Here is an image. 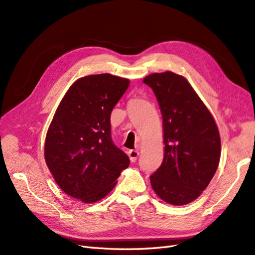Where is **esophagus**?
Returning <instances> with one entry per match:
<instances>
[{"label":"esophagus","instance_id":"obj_1","mask_svg":"<svg viewBox=\"0 0 255 255\" xmlns=\"http://www.w3.org/2000/svg\"><path fill=\"white\" fill-rule=\"evenodd\" d=\"M128 156H129L130 160H131L132 162H134L136 160V158H138L139 152L136 151V149H130V151H128Z\"/></svg>","mask_w":255,"mask_h":255}]
</instances>
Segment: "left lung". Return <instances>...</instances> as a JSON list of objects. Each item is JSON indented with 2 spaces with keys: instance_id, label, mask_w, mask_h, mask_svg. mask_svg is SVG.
<instances>
[{
  "instance_id": "obj_1",
  "label": "left lung",
  "mask_w": 255,
  "mask_h": 255,
  "mask_svg": "<svg viewBox=\"0 0 255 255\" xmlns=\"http://www.w3.org/2000/svg\"><path fill=\"white\" fill-rule=\"evenodd\" d=\"M143 83L153 89L164 122L165 156L149 175L151 185L168 204H190L206 190L218 169L217 124L183 76L168 71L149 74Z\"/></svg>"
}]
</instances>
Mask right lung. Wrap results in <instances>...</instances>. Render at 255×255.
Segmentation results:
<instances>
[{
	"instance_id": "obj_1",
	"label": "right lung",
	"mask_w": 255,
	"mask_h": 255,
	"mask_svg": "<svg viewBox=\"0 0 255 255\" xmlns=\"http://www.w3.org/2000/svg\"><path fill=\"white\" fill-rule=\"evenodd\" d=\"M129 86L126 78L97 74L77 80L58 107L45 141V160L61 190L83 202L113 190L129 157L111 135V113Z\"/></svg>"
}]
</instances>
